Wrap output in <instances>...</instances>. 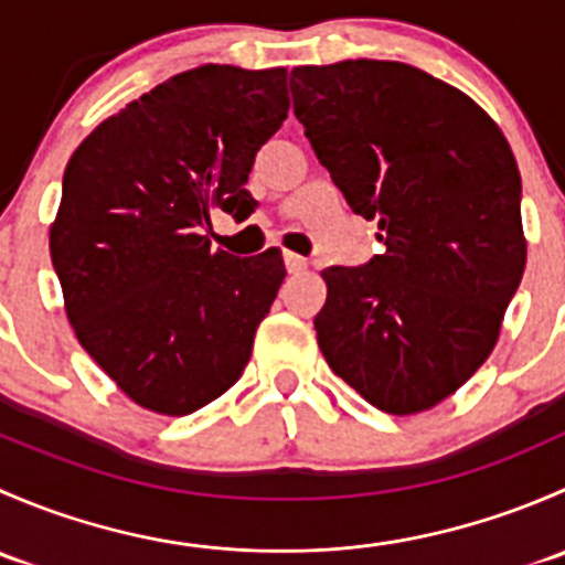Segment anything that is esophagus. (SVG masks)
I'll return each mask as SVG.
<instances>
[{
  "instance_id": "1",
  "label": "esophagus",
  "mask_w": 565,
  "mask_h": 565,
  "mask_svg": "<svg viewBox=\"0 0 565 565\" xmlns=\"http://www.w3.org/2000/svg\"><path fill=\"white\" fill-rule=\"evenodd\" d=\"M284 265H287L289 273H303L309 267V262L300 254H292V250H284Z\"/></svg>"
}]
</instances>
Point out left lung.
<instances>
[{
	"label": "left lung",
	"instance_id": "1",
	"mask_svg": "<svg viewBox=\"0 0 565 565\" xmlns=\"http://www.w3.org/2000/svg\"><path fill=\"white\" fill-rule=\"evenodd\" d=\"M295 117L383 254L324 267L328 366L391 415L435 407L492 352L525 273L522 180L481 106L404 62L295 67Z\"/></svg>",
	"mask_w": 565,
	"mask_h": 565
}]
</instances>
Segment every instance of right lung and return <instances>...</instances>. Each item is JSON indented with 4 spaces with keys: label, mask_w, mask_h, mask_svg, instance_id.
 Wrapping results in <instances>:
<instances>
[{
    "label": "right lung",
    "mask_w": 565,
    "mask_h": 565,
    "mask_svg": "<svg viewBox=\"0 0 565 565\" xmlns=\"http://www.w3.org/2000/svg\"><path fill=\"white\" fill-rule=\"evenodd\" d=\"M289 111L287 71L199 65L128 104L62 177L51 262L76 339L136 404L188 415L241 380L284 276L281 250L232 256L202 235L246 221L259 147Z\"/></svg>",
    "instance_id": "add662e5"
}]
</instances>
